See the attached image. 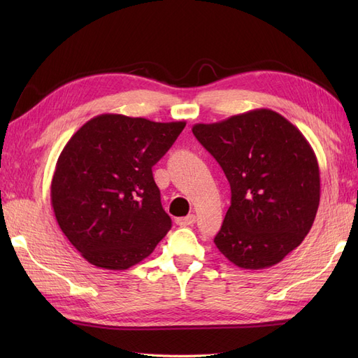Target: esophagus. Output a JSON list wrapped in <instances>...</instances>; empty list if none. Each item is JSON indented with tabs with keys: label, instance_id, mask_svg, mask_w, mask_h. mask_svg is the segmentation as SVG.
I'll return each instance as SVG.
<instances>
[{
	"label": "esophagus",
	"instance_id": "esophagus-1",
	"mask_svg": "<svg viewBox=\"0 0 358 358\" xmlns=\"http://www.w3.org/2000/svg\"><path fill=\"white\" fill-rule=\"evenodd\" d=\"M196 222V215H188V216H183V218H176V224L180 227H187Z\"/></svg>",
	"mask_w": 358,
	"mask_h": 358
}]
</instances>
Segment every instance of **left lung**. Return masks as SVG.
I'll return each mask as SVG.
<instances>
[{
    "instance_id": "8db88e82",
    "label": "left lung",
    "mask_w": 358,
    "mask_h": 358,
    "mask_svg": "<svg viewBox=\"0 0 358 358\" xmlns=\"http://www.w3.org/2000/svg\"><path fill=\"white\" fill-rule=\"evenodd\" d=\"M192 133L231 188L216 248L241 268L282 262L309 233L320 206V167L305 136L268 109L196 124Z\"/></svg>"
}]
</instances>
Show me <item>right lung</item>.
I'll return each mask as SVG.
<instances>
[{
  "instance_id": "obj_1",
  "label": "right lung",
  "mask_w": 358,
  "mask_h": 358,
  "mask_svg": "<svg viewBox=\"0 0 358 358\" xmlns=\"http://www.w3.org/2000/svg\"><path fill=\"white\" fill-rule=\"evenodd\" d=\"M185 122L104 113L73 134L57 161L50 201L59 229L91 264L127 270L171 229L152 166Z\"/></svg>"
}]
</instances>
